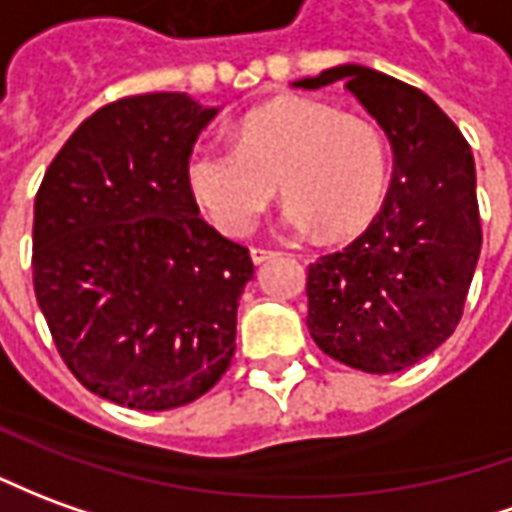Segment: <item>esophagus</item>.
<instances>
[{"label": "esophagus", "mask_w": 512, "mask_h": 512, "mask_svg": "<svg viewBox=\"0 0 512 512\" xmlns=\"http://www.w3.org/2000/svg\"><path fill=\"white\" fill-rule=\"evenodd\" d=\"M249 255H252V263H257V266H260V263H266V260H271V257H277V252H274V249H263V246H255V249H252Z\"/></svg>", "instance_id": "1"}]
</instances>
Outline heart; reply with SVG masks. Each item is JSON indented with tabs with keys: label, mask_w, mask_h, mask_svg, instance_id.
Segmentation results:
<instances>
[{
	"label": "heart",
	"mask_w": 512,
	"mask_h": 512,
	"mask_svg": "<svg viewBox=\"0 0 512 512\" xmlns=\"http://www.w3.org/2000/svg\"><path fill=\"white\" fill-rule=\"evenodd\" d=\"M388 171V141L374 121L307 96H282L249 110L232 144L199 141L185 180L224 235L252 230L280 185L293 230L343 241L377 219Z\"/></svg>",
	"instance_id": "obj_1"
}]
</instances>
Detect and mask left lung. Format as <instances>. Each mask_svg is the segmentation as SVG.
<instances>
[{
  "label": "left lung",
  "mask_w": 512,
  "mask_h": 512,
  "mask_svg": "<svg viewBox=\"0 0 512 512\" xmlns=\"http://www.w3.org/2000/svg\"><path fill=\"white\" fill-rule=\"evenodd\" d=\"M343 88L393 149L391 191L352 244L307 268V327L324 355L368 374L416 366L463 316L482 227L471 146L424 91L343 63L293 82Z\"/></svg>",
  "instance_id": "obj_1"
}]
</instances>
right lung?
Returning a JSON list of instances; mask_svg holds the SVG:
<instances>
[{"mask_svg": "<svg viewBox=\"0 0 512 512\" xmlns=\"http://www.w3.org/2000/svg\"><path fill=\"white\" fill-rule=\"evenodd\" d=\"M219 107L141 94L99 107L35 196L32 285L71 374L132 410L199 399L235 355L249 249L199 219L185 163Z\"/></svg>", "mask_w": 512, "mask_h": 512, "instance_id": "obj_1", "label": "right lung"}]
</instances>
